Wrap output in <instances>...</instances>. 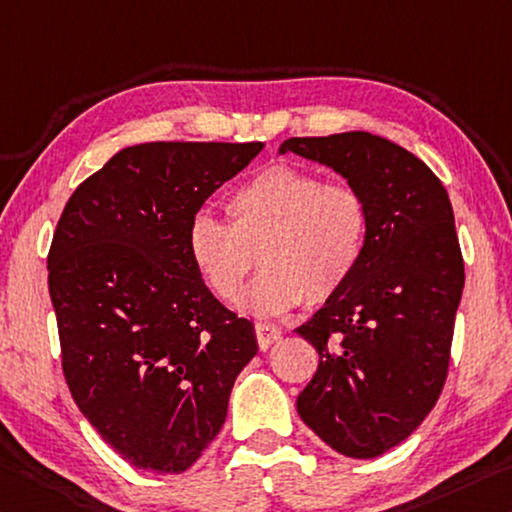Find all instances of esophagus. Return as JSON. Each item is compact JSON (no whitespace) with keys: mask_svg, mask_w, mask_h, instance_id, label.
Returning <instances> with one entry per match:
<instances>
[{"mask_svg":"<svg viewBox=\"0 0 512 512\" xmlns=\"http://www.w3.org/2000/svg\"><path fill=\"white\" fill-rule=\"evenodd\" d=\"M255 335L257 342L262 348H269L271 344H275L282 335V330L278 326H271V323H257L255 326Z\"/></svg>","mask_w":512,"mask_h":512,"instance_id":"1","label":"esophagus"}]
</instances>
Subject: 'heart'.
<instances>
[{
    "label": "heart",
    "mask_w": 512,
    "mask_h": 512,
    "mask_svg": "<svg viewBox=\"0 0 512 512\" xmlns=\"http://www.w3.org/2000/svg\"><path fill=\"white\" fill-rule=\"evenodd\" d=\"M223 223L198 212L186 227V255L216 298H237L260 248L263 273L237 305L275 319L303 303H326L358 273L371 234L367 198L351 184H326L314 170L271 164L227 198Z\"/></svg>",
    "instance_id": "1"
}]
</instances>
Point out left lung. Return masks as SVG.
<instances>
[{"instance_id": "obj_1", "label": "left lung", "mask_w": 512, "mask_h": 512, "mask_svg": "<svg viewBox=\"0 0 512 512\" xmlns=\"http://www.w3.org/2000/svg\"><path fill=\"white\" fill-rule=\"evenodd\" d=\"M278 152L332 168L369 202L358 273L296 328L319 351L296 408L344 456H383L428 417L449 369L465 287L449 193L419 157L369 132L287 139Z\"/></svg>"}]
</instances>
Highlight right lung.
Listing matches in <instances>:
<instances>
[{
	"label": "right lung",
	"mask_w": 512,
	"mask_h": 512,
	"mask_svg": "<svg viewBox=\"0 0 512 512\" xmlns=\"http://www.w3.org/2000/svg\"><path fill=\"white\" fill-rule=\"evenodd\" d=\"M262 148L132 145L77 186L56 225L47 273L66 383L102 440L139 469H189L257 355L253 321L191 266L186 227Z\"/></svg>",
	"instance_id": "obj_1"
}]
</instances>
